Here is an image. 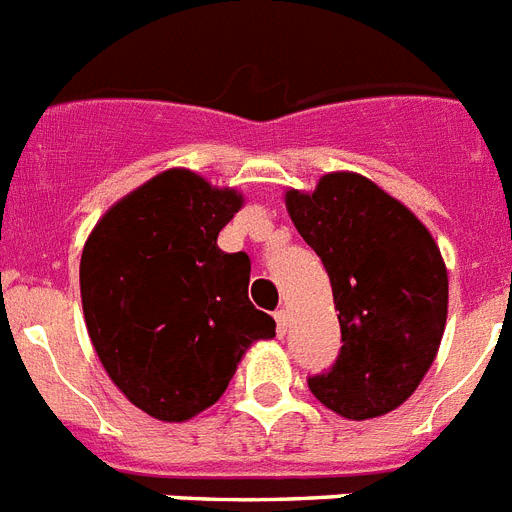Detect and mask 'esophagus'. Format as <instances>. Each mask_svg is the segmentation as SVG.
I'll use <instances>...</instances> for the list:
<instances>
[{
  "instance_id": "obj_1",
  "label": "esophagus",
  "mask_w": 512,
  "mask_h": 512,
  "mask_svg": "<svg viewBox=\"0 0 512 512\" xmlns=\"http://www.w3.org/2000/svg\"><path fill=\"white\" fill-rule=\"evenodd\" d=\"M275 322H277V335L288 333V322H290L288 309H277V312H275Z\"/></svg>"
}]
</instances>
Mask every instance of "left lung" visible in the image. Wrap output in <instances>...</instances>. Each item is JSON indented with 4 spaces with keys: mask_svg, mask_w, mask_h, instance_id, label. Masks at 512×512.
I'll list each match as a JSON object with an SVG mask.
<instances>
[{
    "mask_svg": "<svg viewBox=\"0 0 512 512\" xmlns=\"http://www.w3.org/2000/svg\"><path fill=\"white\" fill-rule=\"evenodd\" d=\"M285 208L325 264L341 322V354L309 388L341 418H380L415 394L439 354L449 304L439 245L402 200L354 171L288 190Z\"/></svg>",
    "mask_w": 512,
    "mask_h": 512,
    "instance_id": "1",
    "label": "left lung"
}]
</instances>
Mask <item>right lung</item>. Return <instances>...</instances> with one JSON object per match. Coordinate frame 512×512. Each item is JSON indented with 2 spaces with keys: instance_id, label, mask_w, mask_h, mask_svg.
I'll return each instance as SVG.
<instances>
[{
  "instance_id": "1",
  "label": "right lung",
  "mask_w": 512,
  "mask_h": 512,
  "mask_svg": "<svg viewBox=\"0 0 512 512\" xmlns=\"http://www.w3.org/2000/svg\"><path fill=\"white\" fill-rule=\"evenodd\" d=\"M243 192L169 169L113 203L81 253L89 338L121 394L163 423H185L227 391L275 320L248 301L251 259L216 237Z\"/></svg>"
}]
</instances>
